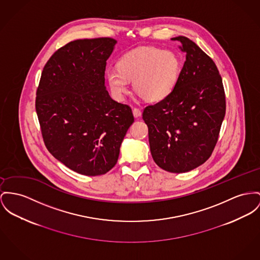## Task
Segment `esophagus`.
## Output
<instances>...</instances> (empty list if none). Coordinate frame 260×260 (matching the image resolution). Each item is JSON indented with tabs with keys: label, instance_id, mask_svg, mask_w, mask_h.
<instances>
[{
	"label": "esophagus",
	"instance_id": "esophagus-1",
	"mask_svg": "<svg viewBox=\"0 0 260 260\" xmlns=\"http://www.w3.org/2000/svg\"><path fill=\"white\" fill-rule=\"evenodd\" d=\"M133 114H134V116L136 117V118H138L141 116V114H142V112H141V110L137 108V107H135V108H133Z\"/></svg>",
	"mask_w": 260,
	"mask_h": 260
}]
</instances>
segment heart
Masks as SVG:
<instances>
[{
  "instance_id": "heart-1",
  "label": "heart",
  "mask_w": 260,
  "mask_h": 260,
  "mask_svg": "<svg viewBox=\"0 0 260 260\" xmlns=\"http://www.w3.org/2000/svg\"><path fill=\"white\" fill-rule=\"evenodd\" d=\"M179 73V60L174 53L144 47L125 54L118 69L107 70L106 79L112 93L118 99L128 92L131 81L136 92L146 101L155 103L170 95Z\"/></svg>"
}]
</instances>
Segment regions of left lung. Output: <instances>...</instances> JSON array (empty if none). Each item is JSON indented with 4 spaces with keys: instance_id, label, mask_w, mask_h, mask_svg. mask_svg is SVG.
<instances>
[{
    "instance_id": "8db88e82",
    "label": "left lung",
    "mask_w": 260,
    "mask_h": 260,
    "mask_svg": "<svg viewBox=\"0 0 260 260\" xmlns=\"http://www.w3.org/2000/svg\"><path fill=\"white\" fill-rule=\"evenodd\" d=\"M172 39L180 43L186 60L173 91L147 106L143 119L156 165L170 173H187L212 155L225 117V90L206 53L185 36Z\"/></svg>"
}]
</instances>
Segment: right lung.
<instances>
[{"instance_id": "obj_1", "label": "right lung", "mask_w": 260, "mask_h": 260, "mask_svg": "<svg viewBox=\"0 0 260 260\" xmlns=\"http://www.w3.org/2000/svg\"><path fill=\"white\" fill-rule=\"evenodd\" d=\"M109 37L71 41L44 66L35 109L47 150L70 170L88 176L109 172L134 122L132 109L113 101L104 86Z\"/></svg>"}]
</instances>
